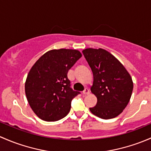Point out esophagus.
I'll list each match as a JSON object with an SVG mask.
<instances>
[{"label":"esophagus","instance_id":"34e87169","mask_svg":"<svg viewBox=\"0 0 151 151\" xmlns=\"http://www.w3.org/2000/svg\"><path fill=\"white\" fill-rule=\"evenodd\" d=\"M89 93H90L89 89H88V88H85V89L83 91V94H85V95H86V94H88Z\"/></svg>","mask_w":151,"mask_h":151}]
</instances>
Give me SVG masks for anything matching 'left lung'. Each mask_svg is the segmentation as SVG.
Masks as SVG:
<instances>
[{"label": "left lung", "instance_id": "obj_1", "mask_svg": "<svg viewBox=\"0 0 151 151\" xmlns=\"http://www.w3.org/2000/svg\"><path fill=\"white\" fill-rule=\"evenodd\" d=\"M94 76L91 91L97 105L89 110L102 119H110L122 113L131 98L133 82L129 73L116 57L102 49L83 50Z\"/></svg>", "mask_w": 151, "mask_h": 151}]
</instances>
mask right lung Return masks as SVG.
Segmentation results:
<instances>
[{"label": "right lung", "mask_w": 151, "mask_h": 151, "mask_svg": "<svg viewBox=\"0 0 151 151\" xmlns=\"http://www.w3.org/2000/svg\"><path fill=\"white\" fill-rule=\"evenodd\" d=\"M81 56L75 49H53L41 56L30 69L24 86L26 97L42 120L56 122L70 112L73 99L81 93L70 87L68 73Z\"/></svg>", "instance_id": "right-lung-1"}]
</instances>
